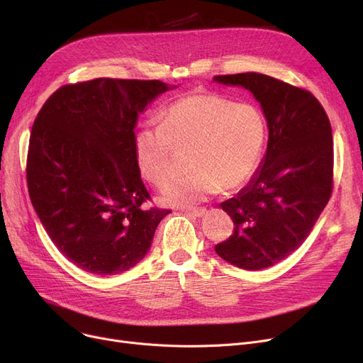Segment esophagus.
<instances>
[{"mask_svg": "<svg viewBox=\"0 0 363 363\" xmlns=\"http://www.w3.org/2000/svg\"><path fill=\"white\" fill-rule=\"evenodd\" d=\"M186 215H191L194 218H201L207 213V208L204 207H200V208H188V211H185Z\"/></svg>", "mask_w": 363, "mask_h": 363, "instance_id": "34e87169", "label": "esophagus"}]
</instances>
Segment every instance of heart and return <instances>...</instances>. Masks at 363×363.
Instances as JSON below:
<instances>
[{"label":"heart","instance_id":"b5f03b06","mask_svg":"<svg viewBox=\"0 0 363 363\" xmlns=\"http://www.w3.org/2000/svg\"><path fill=\"white\" fill-rule=\"evenodd\" d=\"M264 141V123L250 106L193 92L172 103L160 125H143L133 151L144 179L164 186L175 175L174 151H189L186 178L166 186L160 201L189 207L250 179Z\"/></svg>","mask_w":363,"mask_h":363}]
</instances>
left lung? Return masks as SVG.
<instances>
[{"label": "left lung", "instance_id": "left-lung-1", "mask_svg": "<svg viewBox=\"0 0 363 363\" xmlns=\"http://www.w3.org/2000/svg\"><path fill=\"white\" fill-rule=\"evenodd\" d=\"M213 82L253 94L268 122V147L241 191L220 207L234 233L216 253L234 266L259 271L304 242L333 193V133L313 95L256 72L215 76Z\"/></svg>", "mask_w": 363, "mask_h": 363}]
</instances>
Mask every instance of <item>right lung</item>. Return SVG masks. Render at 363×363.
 Segmentation results:
<instances>
[{"instance_id": "add662e5", "label": "right lung", "mask_w": 363, "mask_h": 363, "mask_svg": "<svg viewBox=\"0 0 363 363\" xmlns=\"http://www.w3.org/2000/svg\"><path fill=\"white\" fill-rule=\"evenodd\" d=\"M160 81L99 78L57 89L33 122L29 197L54 245L95 275H116L148 253L166 208L150 200L133 151L145 107L174 89Z\"/></svg>"}]
</instances>
